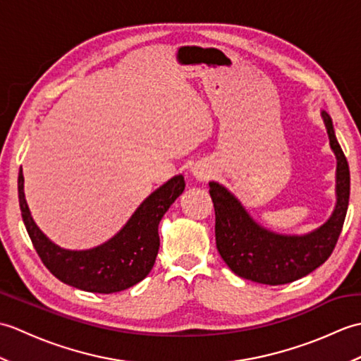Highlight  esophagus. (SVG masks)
Segmentation results:
<instances>
[{"label":"esophagus","instance_id":"obj_1","mask_svg":"<svg viewBox=\"0 0 361 361\" xmlns=\"http://www.w3.org/2000/svg\"><path fill=\"white\" fill-rule=\"evenodd\" d=\"M192 173H194V176H195L198 181H206L211 176V169H208V167L203 166V164H197L192 169Z\"/></svg>","mask_w":361,"mask_h":361}]
</instances>
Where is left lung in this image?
Instances as JSON below:
<instances>
[{
	"instance_id": "left-lung-1",
	"label": "left lung",
	"mask_w": 361,
	"mask_h": 361,
	"mask_svg": "<svg viewBox=\"0 0 361 361\" xmlns=\"http://www.w3.org/2000/svg\"><path fill=\"white\" fill-rule=\"evenodd\" d=\"M336 157V204L324 225L304 235H283L257 225L226 188L209 183L216 211V243L221 259L243 279L281 286L301 279L332 255L346 219L350 175L348 159L334 132L331 116L321 113Z\"/></svg>"
}]
</instances>
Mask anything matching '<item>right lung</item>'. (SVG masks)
Returning <instances> with one entry per match:
<instances>
[{
  "instance_id": "right-lung-1",
  "label": "right lung",
  "mask_w": 361,
  "mask_h": 361,
  "mask_svg": "<svg viewBox=\"0 0 361 361\" xmlns=\"http://www.w3.org/2000/svg\"><path fill=\"white\" fill-rule=\"evenodd\" d=\"M25 178L18 173L21 217L44 267L68 286L91 293H116L133 287L150 273L159 250L158 225L185 190V176L176 175L152 192L121 231L96 248L71 251L52 243L30 216L25 198Z\"/></svg>"
}]
</instances>
